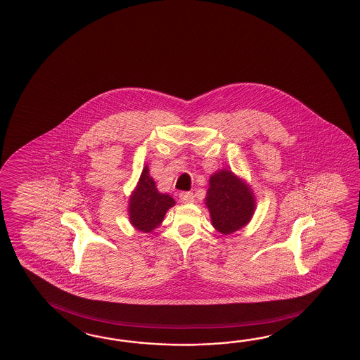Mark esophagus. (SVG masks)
<instances>
[{"label":"esophagus","instance_id":"1","mask_svg":"<svg viewBox=\"0 0 360 360\" xmlns=\"http://www.w3.org/2000/svg\"><path fill=\"white\" fill-rule=\"evenodd\" d=\"M179 197H180V201L183 202V203H192V202H194V195H193L192 192H181L179 194Z\"/></svg>","mask_w":360,"mask_h":360}]
</instances>
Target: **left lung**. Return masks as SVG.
Listing matches in <instances>:
<instances>
[{"mask_svg": "<svg viewBox=\"0 0 360 360\" xmlns=\"http://www.w3.org/2000/svg\"><path fill=\"white\" fill-rule=\"evenodd\" d=\"M206 206L217 232L231 234L250 221L255 198L249 185L224 168L210 177Z\"/></svg>", "mask_w": 360, "mask_h": 360, "instance_id": "1", "label": "left lung"}]
</instances>
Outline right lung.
Segmentation results:
<instances>
[{
    "instance_id": "obj_1",
    "label": "right lung",
    "mask_w": 360,
    "mask_h": 360,
    "mask_svg": "<svg viewBox=\"0 0 360 360\" xmlns=\"http://www.w3.org/2000/svg\"><path fill=\"white\" fill-rule=\"evenodd\" d=\"M128 203L131 224L143 233H150L163 221L167 210L175 205V200L168 194L158 192L149 168L145 166Z\"/></svg>"
}]
</instances>
